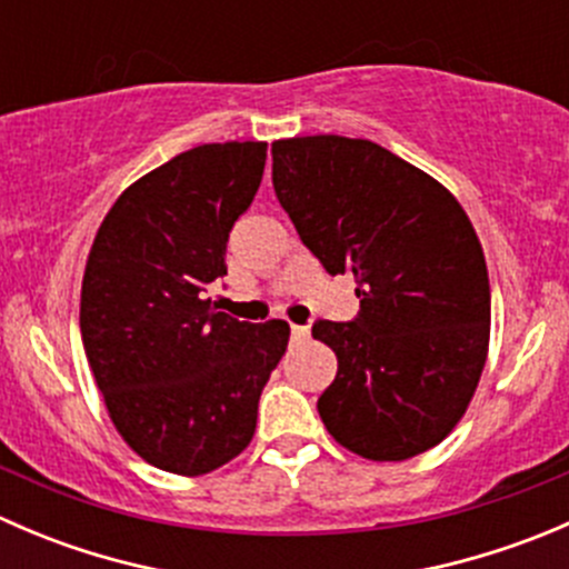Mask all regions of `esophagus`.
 I'll list each match as a JSON object with an SVG mask.
<instances>
[{
	"mask_svg": "<svg viewBox=\"0 0 569 569\" xmlns=\"http://www.w3.org/2000/svg\"><path fill=\"white\" fill-rule=\"evenodd\" d=\"M291 336H295V338H300V341H302V338H308V327L291 325Z\"/></svg>",
	"mask_w": 569,
	"mask_h": 569,
	"instance_id": "obj_1",
	"label": "esophagus"
}]
</instances>
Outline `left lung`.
<instances>
[{
  "label": "left lung",
  "instance_id": "obj_1",
  "mask_svg": "<svg viewBox=\"0 0 569 569\" xmlns=\"http://www.w3.org/2000/svg\"><path fill=\"white\" fill-rule=\"evenodd\" d=\"M272 183L306 248L355 274V321H317L338 358L319 396L327 432L352 455L401 462L449 438L490 347V278L460 200L371 140L272 142Z\"/></svg>",
  "mask_w": 569,
  "mask_h": 569
}]
</instances>
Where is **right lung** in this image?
Returning a JSON list of instances; mask_svg holds the SVG:
<instances>
[{
	"mask_svg": "<svg viewBox=\"0 0 569 569\" xmlns=\"http://www.w3.org/2000/svg\"><path fill=\"white\" fill-rule=\"evenodd\" d=\"M267 142H209L137 178L107 211L79 327L109 418L159 470L203 476L242 455L289 325L214 311L233 222L261 187Z\"/></svg>",
	"mask_w": 569,
	"mask_h": 569,
	"instance_id": "obj_1",
	"label": "right lung"
}]
</instances>
